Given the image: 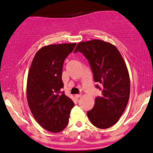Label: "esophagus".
Returning <instances> with one entry per match:
<instances>
[{
    "label": "esophagus",
    "mask_w": 153,
    "mask_h": 153,
    "mask_svg": "<svg viewBox=\"0 0 153 153\" xmlns=\"http://www.w3.org/2000/svg\"><path fill=\"white\" fill-rule=\"evenodd\" d=\"M81 97H82V95L81 94H76L75 96V97L76 98V99H79V98H80Z\"/></svg>",
    "instance_id": "1"
}]
</instances>
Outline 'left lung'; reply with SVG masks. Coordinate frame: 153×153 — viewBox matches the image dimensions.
Masks as SVG:
<instances>
[{"label": "left lung", "mask_w": 153, "mask_h": 153, "mask_svg": "<svg viewBox=\"0 0 153 153\" xmlns=\"http://www.w3.org/2000/svg\"><path fill=\"white\" fill-rule=\"evenodd\" d=\"M77 52L87 59L94 80L102 87L101 96L96 98L87 117L96 127H111L119 120L129 99L130 79L125 61L115 45L101 40L79 42Z\"/></svg>", "instance_id": "1"}]
</instances>
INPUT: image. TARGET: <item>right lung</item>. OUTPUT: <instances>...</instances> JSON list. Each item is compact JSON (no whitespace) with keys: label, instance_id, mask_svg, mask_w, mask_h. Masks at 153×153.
<instances>
[{"label":"right lung","instance_id":"right-lung-1","mask_svg":"<svg viewBox=\"0 0 153 153\" xmlns=\"http://www.w3.org/2000/svg\"><path fill=\"white\" fill-rule=\"evenodd\" d=\"M76 43L50 45L36 52L28 71L26 95L28 106L38 123L53 133L68 125L74 103L62 91L63 64Z\"/></svg>","mask_w":153,"mask_h":153}]
</instances>
